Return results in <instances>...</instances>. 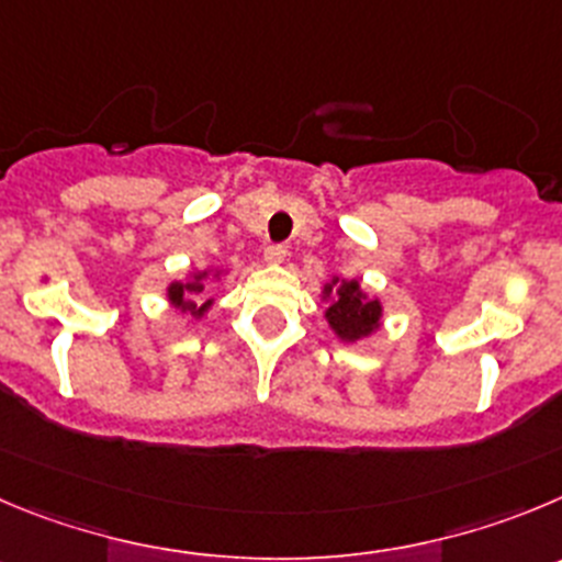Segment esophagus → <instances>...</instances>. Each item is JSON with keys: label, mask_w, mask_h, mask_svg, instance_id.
Here are the masks:
<instances>
[{"label": "esophagus", "mask_w": 562, "mask_h": 562, "mask_svg": "<svg viewBox=\"0 0 562 562\" xmlns=\"http://www.w3.org/2000/svg\"><path fill=\"white\" fill-rule=\"evenodd\" d=\"M263 260L269 266L285 263V260H288V249H285V246H269V249L263 251Z\"/></svg>", "instance_id": "34e87169"}]
</instances>
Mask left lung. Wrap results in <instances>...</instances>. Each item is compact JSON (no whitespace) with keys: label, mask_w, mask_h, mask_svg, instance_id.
<instances>
[{"label":"left lung","mask_w":562,"mask_h":562,"mask_svg":"<svg viewBox=\"0 0 562 562\" xmlns=\"http://www.w3.org/2000/svg\"><path fill=\"white\" fill-rule=\"evenodd\" d=\"M324 322L333 329L335 338L344 344H358V340L371 338L382 327V307L380 296H371L363 291L358 280H340L338 274L322 288Z\"/></svg>","instance_id":"obj_1"}]
</instances>
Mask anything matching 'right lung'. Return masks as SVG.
<instances>
[{
  "mask_svg": "<svg viewBox=\"0 0 562 562\" xmlns=\"http://www.w3.org/2000/svg\"><path fill=\"white\" fill-rule=\"evenodd\" d=\"M224 274H227V269H213V266L202 271H188L186 280H171L166 285V302L180 316H191L202 322L210 307L216 305V299L210 296V291L224 280Z\"/></svg>",
  "mask_w": 562,
  "mask_h": 562,
  "instance_id": "right-lung-1",
  "label": "right lung"
}]
</instances>
